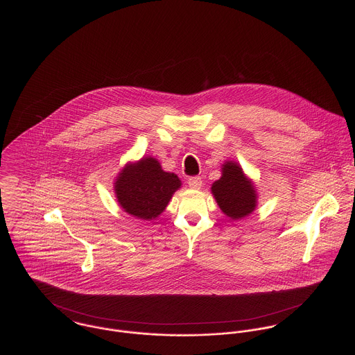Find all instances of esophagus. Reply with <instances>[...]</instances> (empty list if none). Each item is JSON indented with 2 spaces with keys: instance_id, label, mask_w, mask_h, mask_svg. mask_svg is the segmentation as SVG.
<instances>
[{
  "instance_id": "1",
  "label": "esophagus",
  "mask_w": 355,
  "mask_h": 355,
  "mask_svg": "<svg viewBox=\"0 0 355 355\" xmlns=\"http://www.w3.org/2000/svg\"><path fill=\"white\" fill-rule=\"evenodd\" d=\"M189 186L193 189V190H199L202 187V179L199 176H191L189 178Z\"/></svg>"
}]
</instances>
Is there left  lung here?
Instances as JSON below:
<instances>
[{
    "mask_svg": "<svg viewBox=\"0 0 355 355\" xmlns=\"http://www.w3.org/2000/svg\"><path fill=\"white\" fill-rule=\"evenodd\" d=\"M211 193L223 213L232 220L250 216L258 203L254 183L236 162H225L223 165V176L213 183Z\"/></svg>",
    "mask_w": 355,
    "mask_h": 355,
    "instance_id": "obj_1",
    "label": "left lung"
}]
</instances>
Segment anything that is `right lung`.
<instances>
[{
    "label": "right lung",
    "mask_w": 355,
    "mask_h": 355,
    "mask_svg": "<svg viewBox=\"0 0 355 355\" xmlns=\"http://www.w3.org/2000/svg\"><path fill=\"white\" fill-rule=\"evenodd\" d=\"M114 184L122 209L137 218L150 221L165 210L182 182L175 173L162 171L156 159L144 157L126 164Z\"/></svg>",
    "instance_id": "add662e5"
}]
</instances>
